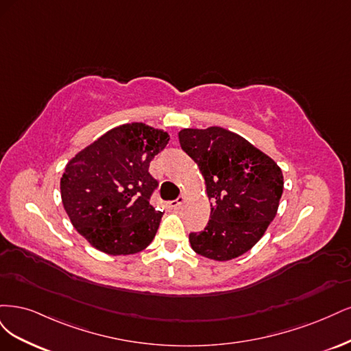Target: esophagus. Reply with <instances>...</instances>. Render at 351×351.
Instances as JSON below:
<instances>
[{"mask_svg": "<svg viewBox=\"0 0 351 351\" xmlns=\"http://www.w3.org/2000/svg\"><path fill=\"white\" fill-rule=\"evenodd\" d=\"M182 202H184V195H180L176 199L169 202V204H171V207H173V208H179L180 206H182Z\"/></svg>", "mask_w": 351, "mask_h": 351, "instance_id": "esophagus-1", "label": "esophagus"}]
</instances>
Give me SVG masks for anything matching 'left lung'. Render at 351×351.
I'll list each match as a JSON object with an SVG mask.
<instances>
[{"mask_svg":"<svg viewBox=\"0 0 351 351\" xmlns=\"http://www.w3.org/2000/svg\"><path fill=\"white\" fill-rule=\"evenodd\" d=\"M179 143L198 165L211 199L204 230L189 233L192 250L214 261L243 255L276 217L281 169L241 135L220 127L182 130Z\"/></svg>","mask_w":351,"mask_h":351,"instance_id":"obj_1","label":"left lung"}]
</instances>
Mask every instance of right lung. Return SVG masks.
<instances>
[{"label": "right lung", "mask_w": 351, "mask_h": 351, "mask_svg": "<svg viewBox=\"0 0 351 351\" xmlns=\"http://www.w3.org/2000/svg\"><path fill=\"white\" fill-rule=\"evenodd\" d=\"M169 134L143 122L125 123L101 135L65 166L64 208L90 245L109 255L145 250L159 229L162 211L150 204L159 180L149 172Z\"/></svg>", "instance_id": "add662e5"}]
</instances>
